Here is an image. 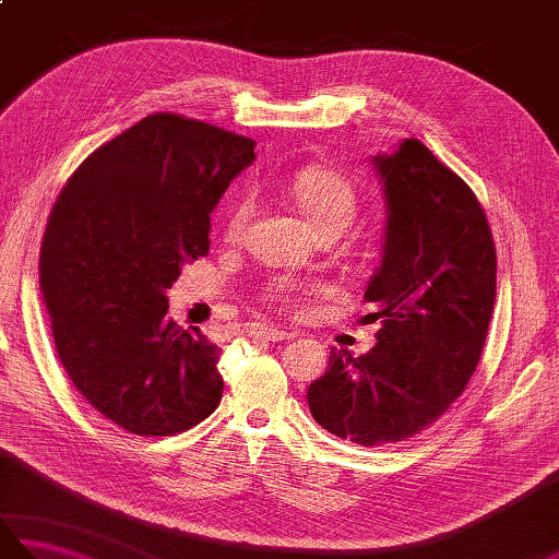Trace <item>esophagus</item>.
Wrapping results in <instances>:
<instances>
[{
    "label": "esophagus",
    "instance_id": "esophagus-1",
    "mask_svg": "<svg viewBox=\"0 0 559 559\" xmlns=\"http://www.w3.org/2000/svg\"><path fill=\"white\" fill-rule=\"evenodd\" d=\"M249 336H254V338H261V341H288V338H293L295 334L293 331H283V329H276V326H269V324H257V326H252L249 329Z\"/></svg>",
    "mask_w": 559,
    "mask_h": 559
}]
</instances>
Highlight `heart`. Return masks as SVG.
<instances>
[{
	"mask_svg": "<svg viewBox=\"0 0 559 559\" xmlns=\"http://www.w3.org/2000/svg\"><path fill=\"white\" fill-rule=\"evenodd\" d=\"M288 194L317 235H341L358 216V192L336 170L319 168V165L302 168L290 177ZM249 216H252V199H235L228 213H225L223 235L228 240H237L245 233ZM273 298L290 302L293 288L276 286Z\"/></svg>",
	"mask_w": 559,
	"mask_h": 559,
	"instance_id": "heart-1",
	"label": "heart"
}]
</instances>
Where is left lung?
Instances as JSON below:
<instances>
[{"mask_svg": "<svg viewBox=\"0 0 559 559\" xmlns=\"http://www.w3.org/2000/svg\"><path fill=\"white\" fill-rule=\"evenodd\" d=\"M372 165L386 225L365 302L382 329L360 358L331 350L307 389L312 418L362 447L403 442L459 399L480 360L497 283L488 218L456 173L418 139Z\"/></svg>", "mask_w": 559, "mask_h": 559, "instance_id": "left-lung-1", "label": "left lung"}]
</instances>
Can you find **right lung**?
Listing matches in <instances>:
<instances>
[{
    "label": "right lung",
    "instance_id": "right-lung-1",
    "mask_svg": "<svg viewBox=\"0 0 559 559\" xmlns=\"http://www.w3.org/2000/svg\"><path fill=\"white\" fill-rule=\"evenodd\" d=\"M254 141L158 112L83 160L57 197L40 290L79 394L132 435L168 437L218 408V348L168 319V288L209 252L211 211Z\"/></svg>",
    "mask_w": 559,
    "mask_h": 559
}]
</instances>
